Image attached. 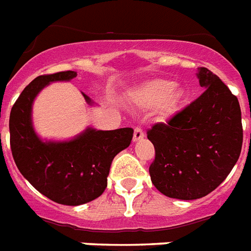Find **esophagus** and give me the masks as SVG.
Returning a JSON list of instances; mask_svg holds the SVG:
<instances>
[{"mask_svg": "<svg viewBox=\"0 0 251 251\" xmlns=\"http://www.w3.org/2000/svg\"><path fill=\"white\" fill-rule=\"evenodd\" d=\"M144 138V131L142 127H139V126H136L135 129H134V136H132V140L134 142H138V140L143 139Z\"/></svg>", "mask_w": 251, "mask_h": 251, "instance_id": "34e87169", "label": "esophagus"}]
</instances>
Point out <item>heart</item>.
<instances>
[{
	"mask_svg": "<svg viewBox=\"0 0 251 251\" xmlns=\"http://www.w3.org/2000/svg\"><path fill=\"white\" fill-rule=\"evenodd\" d=\"M185 91L182 87H174V82L168 79H154L143 87L142 97L148 105H158L162 103L165 113L176 111L180 101L184 99Z\"/></svg>",
	"mask_w": 251,
	"mask_h": 251,
	"instance_id": "obj_1",
	"label": "heart"
}]
</instances>
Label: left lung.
Masks as SVG:
<instances>
[{
  "label": "left lung",
  "instance_id": "obj_1",
  "mask_svg": "<svg viewBox=\"0 0 251 251\" xmlns=\"http://www.w3.org/2000/svg\"><path fill=\"white\" fill-rule=\"evenodd\" d=\"M197 76L205 91L147 131L154 147L151 179L172 199L196 200L213 192L241 153L244 134L237 98L205 67Z\"/></svg>",
  "mask_w": 251,
  "mask_h": 251
}]
</instances>
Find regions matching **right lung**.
Returning a JSON list of instances; mask_svg holds the SVG:
<instances>
[{"label":"right lung","instance_id":"obj_1","mask_svg":"<svg viewBox=\"0 0 251 251\" xmlns=\"http://www.w3.org/2000/svg\"><path fill=\"white\" fill-rule=\"evenodd\" d=\"M73 71L38 76L22 91L10 113V147L24 178L44 196L62 205H82L98 199L107 187L112 160L130 146L131 127L86 129L69 142H42L30 120L34 98L52 81H69ZM87 103L90 98L83 94Z\"/></svg>","mask_w":251,"mask_h":251}]
</instances>
